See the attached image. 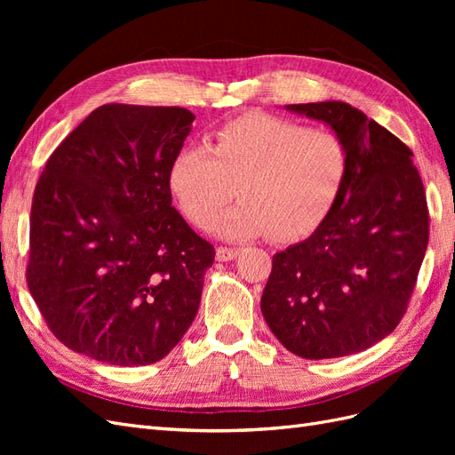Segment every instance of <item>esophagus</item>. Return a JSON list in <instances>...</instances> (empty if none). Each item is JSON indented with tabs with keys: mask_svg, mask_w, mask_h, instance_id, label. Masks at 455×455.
I'll return each mask as SVG.
<instances>
[{
	"mask_svg": "<svg viewBox=\"0 0 455 455\" xmlns=\"http://www.w3.org/2000/svg\"><path fill=\"white\" fill-rule=\"evenodd\" d=\"M239 251L237 249H229V246H218L216 249V259L218 261H229L233 258H237Z\"/></svg>",
	"mask_w": 455,
	"mask_h": 455,
	"instance_id": "34e87169",
	"label": "esophagus"
}]
</instances>
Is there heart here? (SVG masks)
Wrapping results in <instances>:
<instances>
[{
	"mask_svg": "<svg viewBox=\"0 0 455 455\" xmlns=\"http://www.w3.org/2000/svg\"><path fill=\"white\" fill-rule=\"evenodd\" d=\"M347 148L324 129L251 114L220 127L209 144L182 149L171 164L169 188L196 228L216 222L222 237L267 235L299 241L319 228L346 184Z\"/></svg>",
	"mask_w": 455,
	"mask_h": 455,
	"instance_id": "1",
	"label": "heart"
}]
</instances>
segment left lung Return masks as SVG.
Wrapping results in <instances>:
<instances>
[{"mask_svg":"<svg viewBox=\"0 0 455 455\" xmlns=\"http://www.w3.org/2000/svg\"><path fill=\"white\" fill-rule=\"evenodd\" d=\"M347 148L346 184L313 235L273 256L261 313L304 359H336L389 336L406 313L429 243L411 149L346 102L291 104Z\"/></svg>","mask_w":455,"mask_h":455,"instance_id":"obj_1","label":"left lung"}]
</instances>
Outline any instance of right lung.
Instances as JSON below:
<instances>
[{
  "label": "right lung",
  "mask_w": 455,
  "mask_h": 455,
  "mask_svg": "<svg viewBox=\"0 0 455 455\" xmlns=\"http://www.w3.org/2000/svg\"><path fill=\"white\" fill-rule=\"evenodd\" d=\"M194 119L180 106L104 104L47 159L32 199L26 283L72 351L151 364L196 319L216 252L174 209L169 188Z\"/></svg>",
  "instance_id": "add662e5"
}]
</instances>
